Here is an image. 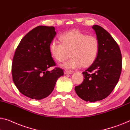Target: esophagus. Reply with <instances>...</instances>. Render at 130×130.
Listing matches in <instances>:
<instances>
[{"mask_svg":"<svg viewBox=\"0 0 130 130\" xmlns=\"http://www.w3.org/2000/svg\"><path fill=\"white\" fill-rule=\"evenodd\" d=\"M72 72L71 71H64V74L65 75H71Z\"/></svg>","mask_w":130,"mask_h":130,"instance_id":"34e87169","label":"esophagus"}]
</instances>
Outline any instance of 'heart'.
I'll return each mask as SVG.
<instances>
[{
    "label": "heart",
    "mask_w": 130,
    "mask_h": 130,
    "mask_svg": "<svg viewBox=\"0 0 130 130\" xmlns=\"http://www.w3.org/2000/svg\"><path fill=\"white\" fill-rule=\"evenodd\" d=\"M61 42L53 41L50 44V54L58 62H65L61 67L68 69H74L82 66L89 67L98 57L100 50L99 41L96 37L88 36L78 30H71L62 34Z\"/></svg>",
    "instance_id": "1"
}]
</instances>
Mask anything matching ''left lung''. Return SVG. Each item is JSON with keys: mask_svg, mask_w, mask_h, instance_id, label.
<instances>
[{"mask_svg": "<svg viewBox=\"0 0 130 130\" xmlns=\"http://www.w3.org/2000/svg\"><path fill=\"white\" fill-rule=\"evenodd\" d=\"M92 28L99 41V53L96 61L82 73L84 80L75 90L82 100L95 102L107 98L119 82L122 57L117 43L107 31L98 25Z\"/></svg>", "mask_w": 130, "mask_h": 130, "instance_id": "left-lung-1", "label": "left lung"}]
</instances>
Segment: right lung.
Here are the masks:
<instances>
[{"instance_id": "right-lung-1", "label": "right lung", "mask_w": 130, "mask_h": 130, "mask_svg": "<svg viewBox=\"0 0 130 130\" xmlns=\"http://www.w3.org/2000/svg\"><path fill=\"white\" fill-rule=\"evenodd\" d=\"M54 27L40 26L28 32L19 43L13 58L11 71L19 92L32 99L41 100L53 92L56 82L63 75L55 68L49 46L56 35Z\"/></svg>"}]
</instances>
